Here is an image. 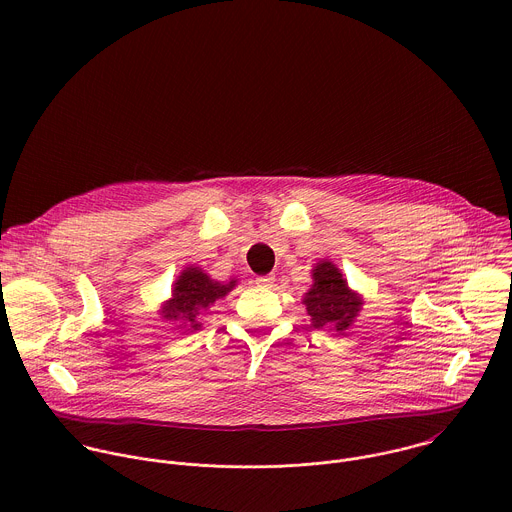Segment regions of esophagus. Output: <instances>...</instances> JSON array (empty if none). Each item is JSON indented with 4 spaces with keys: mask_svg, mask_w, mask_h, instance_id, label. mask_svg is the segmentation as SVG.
<instances>
[{
    "mask_svg": "<svg viewBox=\"0 0 512 512\" xmlns=\"http://www.w3.org/2000/svg\"><path fill=\"white\" fill-rule=\"evenodd\" d=\"M255 283H257V285H263V287H271V285H273V277H271V275H259V277L255 279Z\"/></svg>",
    "mask_w": 512,
    "mask_h": 512,
    "instance_id": "1",
    "label": "esophagus"
}]
</instances>
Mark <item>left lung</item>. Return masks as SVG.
Wrapping results in <instances>:
<instances>
[{
    "label": "left lung",
    "instance_id": "1",
    "mask_svg": "<svg viewBox=\"0 0 512 512\" xmlns=\"http://www.w3.org/2000/svg\"><path fill=\"white\" fill-rule=\"evenodd\" d=\"M312 279L314 283L304 304L314 328L330 326L336 332L348 330L362 308V298L348 287L342 271L332 261H320L312 269Z\"/></svg>",
    "mask_w": 512,
    "mask_h": 512
}]
</instances>
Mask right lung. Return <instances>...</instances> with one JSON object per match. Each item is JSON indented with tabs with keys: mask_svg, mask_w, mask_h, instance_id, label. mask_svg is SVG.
Segmentation results:
<instances>
[{
	"mask_svg": "<svg viewBox=\"0 0 512 512\" xmlns=\"http://www.w3.org/2000/svg\"><path fill=\"white\" fill-rule=\"evenodd\" d=\"M237 285V279H231L229 283L216 281L208 273H204L200 267H186L172 289V298L162 306V318L164 320H180L184 326L200 328L198 314L202 310H208L216 300L225 298L229 291Z\"/></svg>",
	"mask_w": 512,
	"mask_h": 512,
	"instance_id": "add662e5",
	"label": "right lung"
}]
</instances>
